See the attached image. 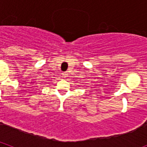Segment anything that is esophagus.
<instances>
[{"mask_svg":"<svg viewBox=\"0 0 147 147\" xmlns=\"http://www.w3.org/2000/svg\"><path fill=\"white\" fill-rule=\"evenodd\" d=\"M67 72H63V73H62V77H64V78L67 77Z\"/></svg>","mask_w":147,"mask_h":147,"instance_id":"esophagus-1","label":"esophagus"}]
</instances>
